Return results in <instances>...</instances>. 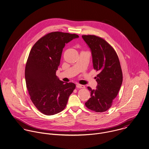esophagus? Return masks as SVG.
<instances>
[{"mask_svg": "<svg viewBox=\"0 0 149 149\" xmlns=\"http://www.w3.org/2000/svg\"><path fill=\"white\" fill-rule=\"evenodd\" d=\"M76 86H77V88H85V86L84 85H82V84H77Z\"/></svg>", "mask_w": 149, "mask_h": 149, "instance_id": "esophagus-1", "label": "esophagus"}]
</instances>
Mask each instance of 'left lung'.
<instances>
[{"mask_svg": "<svg viewBox=\"0 0 149 149\" xmlns=\"http://www.w3.org/2000/svg\"><path fill=\"white\" fill-rule=\"evenodd\" d=\"M82 36L91 51L94 69L99 72L95 77L97 89L87 87L91 98L85 105L94 111L104 112L112 106L122 83L120 62L115 50L104 39L94 35Z\"/></svg>", "mask_w": 149, "mask_h": 149, "instance_id": "8db88e82", "label": "left lung"}]
</instances>
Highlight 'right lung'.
Masks as SVG:
<instances>
[{
    "label": "right lung",
    "instance_id": "1",
    "mask_svg": "<svg viewBox=\"0 0 149 149\" xmlns=\"http://www.w3.org/2000/svg\"><path fill=\"white\" fill-rule=\"evenodd\" d=\"M78 37L75 33L52 32L39 39L30 52L25 68L26 87L35 106L46 116L63 110L75 88L74 83L60 81L56 71L65 43Z\"/></svg>",
    "mask_w": 149,
    "mask_h": 149
}]
</instances>
